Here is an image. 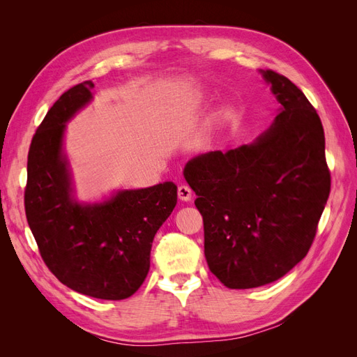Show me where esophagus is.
<instances>
[{
	"instance_id": "34e87169",
	"label": "esophagus",
	"mask_w": 357,
	"mask_h": 357,
	"mask_svg": "<svg viewBox=\"0 0 357 357\" xmlns=\"http://www.w3.org/2000/svg\"><path fill=\"white\" fill-rule=\"evenodd\" d=\"M177 195H178V199L180 201H190L192 198V190L189 186L186 185H180L178 189H177Z\"/></svg>"
}]
</instances>
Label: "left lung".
<instances>
[{
    "instance_id": "obj_1",
    "label": "left lung",
    "mask_w": 357,
    "mask_h": 357,
    "mask_svg": "<svg viewBox=\"0 0 357 357\" xmlns=\"http://www.w3.org/2000/svg\"><path fill=\"white\" fill-rule=\"evenodd\" d=\"M261 73L280 102L273 125L252 144L185 167L204 220L205 259L229 289L273 283L301 262L331 192L316 109L284 75Z\"/></svg>"
}]
</instances>
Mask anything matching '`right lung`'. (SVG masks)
<instances>
[{"instance_id":"add662e5","label":"right lung","mask_w":357,"mask_h":357,"mask_svg":"<svg viewBox=\"0 0 357 357\" xmlns=\"http://www.w3.org/2000/svg\"><path fill=\"white\" fill-rule=\"evenodd\" d=\"M86 80L63 92L32 137L25 213L40 255L62 284L98 299L134 295L150 268L158 229L177 204V186L119 190L100 204L74 199L62 153L66 123L92 100Z\"/></svg>"}]
</instances>
